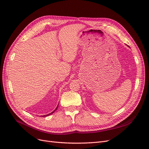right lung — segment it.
Returning <instances> with one entry per match:
<instances>
[{
	"instance_id": "1",
	"label": "right lung",
	"mask_w": 149,
	"mask_h": 149,
	"mask_svg": "<svg viewBox=\"0 0 149 149\" xmlns=\"http://www.w3.org/2000/svg\"><path fill=\"white\" fill-rule=\"evenodd\" d=\"M57 108H58V107H56V109H55V111H53V112H52V113H50V114H47V115H46V116H49V115H50V114H52V113H53V112H55V111H56V109H57Z\"/></svg>"
}]
</instances>
